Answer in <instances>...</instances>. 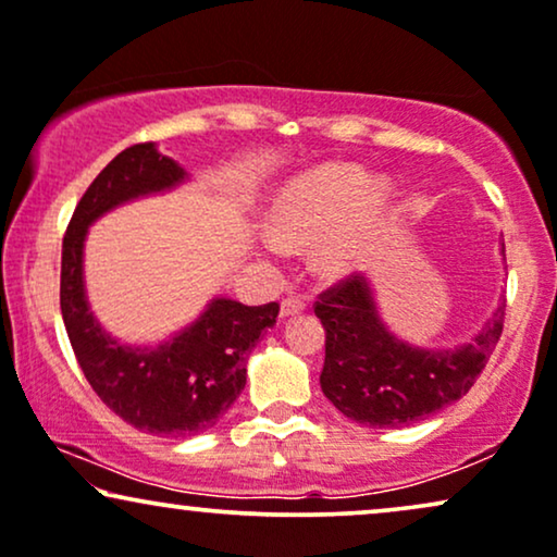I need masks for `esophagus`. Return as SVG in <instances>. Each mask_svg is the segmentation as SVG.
<instances>
[{"mask_svg":"<svg viewBox=\"0 0 557 557\" xmlns=\"http://www.w3.org/2000/svg\"><path fill=\"white\" fill-rule=\"evenodd\" d=\"M307 310V299L299 297V294H292V297L281 299V318H292V314H299Z\"/></svg>","mask_w":557,"mask_h":557,"instance_id":"obj_1","label":"esophagus"}]
</instances>
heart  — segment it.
Instances as JSON below:
<instances>
[{"instance_id": "b5f03b06", "label": "heart", "mask_w": 557, "mask_h": 557, "mask_svg": "<svg viewBox=\"0 0 557 557\" xmlns=\"http://www.w3.org/2000/svg\"><path fill=\"white\" fill-rule=\"evenodd\" d=\"M382 206L384 194L359 168L325 164L294 181L278 198L265 250L278 252L281 245H307L325 235L314 247V260L325 271H338L359 256Z\"/></svg>"}]
</instances>
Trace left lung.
I'll use <instances>...</instances> for the list:
<instances>
[{
	"mask_svg": "<svg viewBox=\"0 0 557 557\" xmlns=\"http://www.w3.org/2000/svg\"><path fill=\"white\" fill-rule=\"evenodd\" d=\"M314 314L325 327L320 384L327 400L369 429H397L468 395L504 333L506 301L475 338L451 351L397 341L376 318L361 273L327 286L314 301Z\"/></svg>",
	"mask_w": 557,
	"mask_h": 557,
	"instance_id": "left-lung-1",
	"label": "left lung"
}]
</instances>
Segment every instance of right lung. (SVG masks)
I'll list each match as a JSON object with an SVG mask.
<instances>
[{"label":"right lung","mask_w":557,"mask_h":557,"mask_svg":"<svg viewBox=\"0 0 557 557\" xmlns=\"http://www.w3.org/2000/svg\"><path fill=\"white\" fill-rule=\"evenodd\" d=\"M183 168L152 141L113 157L89 183L74 209L61 247V318L89 387L115 416L157 436H194L216 425L245 387V363L278 301L247 307L214 299L194 325L157 348L121 346L95 322L82 286V245L87 226L136 196L173 188Z\"/></svg>","instance_id":"right-lung-1"}]
</instances>
